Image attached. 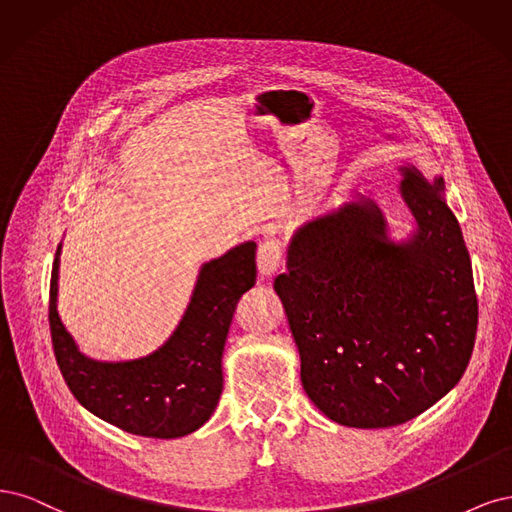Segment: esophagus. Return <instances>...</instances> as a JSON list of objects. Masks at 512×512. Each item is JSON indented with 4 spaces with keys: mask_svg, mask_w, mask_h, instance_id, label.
Here are the masks:
<instances>
[{
    "mask_svg": "<svg viewBox=\"0 0 512 512\" xmlns=\"http://www.w3.org/2000/svg\"><path fill=\"white\" fill-rule=\"evenodd\" d=\"M280 263H283V242L278 238H266L259 242V249H257V268L259 274L270 278L278 268Z\"/></svg>",
    "mask_w": 512,
    "mask_h": 512,
    "instance_id": "obj_1",
    "label": "esophagus"
}]
</instances>
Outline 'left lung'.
<instances>
[{
  "label": "left lung",
  "instance_id": "left-lung-1",
  "mask_svg": "<svg viewBox=\"0 0 512 512\" xmlns=\"http://www.w3.org/2000/svg\"><path fill=\"white\" fill-rule=\"evenodd\" d=\"M417 229L391 242L368 197L304 223L274 289L302 361V385L340 425L391 427L421 415L464 376L478 302L444 180L402 166Z\"/></svg>",
  "mask_w": 512,
  "mask_h": 512
}]
</instances>
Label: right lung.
Masks as SVG:
<instances>
[{
    "instance_id": "obj_1",
    "label": "right lung",
    "mask_w": 512,
    "mask_h": 512,
    "mask_svg": "<svg viewBox=\"0 0 512 512\" xmlns=\"http://www.w3.org/2000/svg\"><path fill=\"white\" fill-rule=\"evenodd\" d=\"M255 242L204 263L191 302L168 342L129 361H97L78 351L57 312V246L51 321L57 366L74 398L95 417L146 438H180L202 427L223 391L221 357L238 300L255 285Z\"/></svg>"
}]
</instances>
